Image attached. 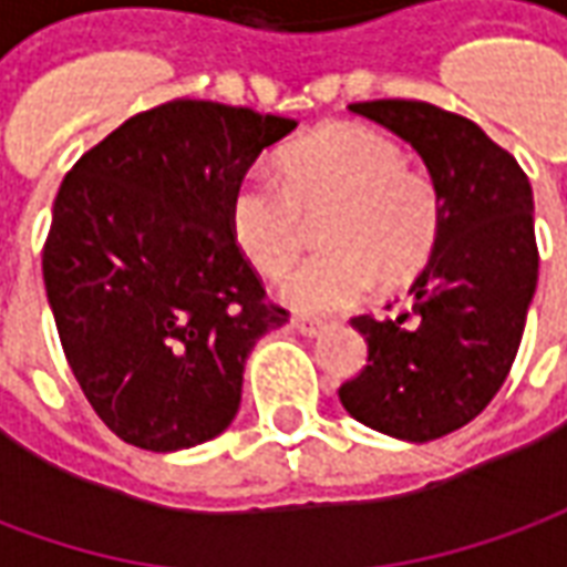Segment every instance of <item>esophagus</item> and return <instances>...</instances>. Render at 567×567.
Instances as JSON below:
<instances>
[{"label": "esophagus", "instance_id": "esophagus-1", "mask_svg": "<svg viewBox=\"0 0 567 567\" xmlns=\"http://www.w3.org/2000/svg\"><path fill=\"white\" fill-rule=\"evenodd\" d=\"M291 324H295L297 331L303 333V337H319V333L328 328V321L312 319V316H295V319H291Z\"/></svg>", "mask_w": 567, "mask_h": 567}]
</instances>
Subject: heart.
<instances>
[{"mask_svg": "<svg viewBox=\"0 0 567 567\" xmlns=\"http://www.w3.org/2000/svg\"><path fill=\"white\" fill-rule=\"evenodd\" d=\"M282 178L264 166L239 175L230 234L260 272L279 276L303 246L307 215L321 221L324 251L285 276L282 297L303 312L355 307L382 270L410 276L437 236V190L410 173L401 145L368 124H324L282 151Z\"/></svg>", "mask_w": 567, "mask_h": 567, "instance_id": "b5f03b06", "label": "heart"}]
</instances>
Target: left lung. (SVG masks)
Instances as JSON below:
<instances>
[{
    "label": "left lung",
    "mask_w": 567,
    "mask_h": 567,
    "mask_svg": "<svg viewBox=\"0 0 567 567\" xmlns=\"http://www.w3.org/2000/svg\"><path fill=\"white\" fill-rule=\"evenodd\" d=\"M349 112L419 151L440 212L413 307L352 319L368 340V368L340 385V401L382 434L425 443L480 416L511 373L537 285L535 199L516 157L467 117L419 100H370Z\"/></svg>",
    "instance_id": "1"
}]
</instances>
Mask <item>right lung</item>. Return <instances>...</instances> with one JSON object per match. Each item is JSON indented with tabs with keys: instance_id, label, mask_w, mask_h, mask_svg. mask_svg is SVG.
<instances>
[{
	"instance_id": "add662e5",
	"label": "right lung",
	"mask_w": 567,
	"mask_h": 567,
	"mask_svg": "<svg viewBox=\"0 0 567 567\" xmlns=\"http://www.w3.org/2000/svg\"><path fill=\"white\" fill-rule=\"evenodd\" d=\"M297 127L243 105L173 100L124 121L56 190L42 272L81 392L124 443L218 437L260 337L288 321L230 234V194Z\"/></svg>"
}]
</instances>
